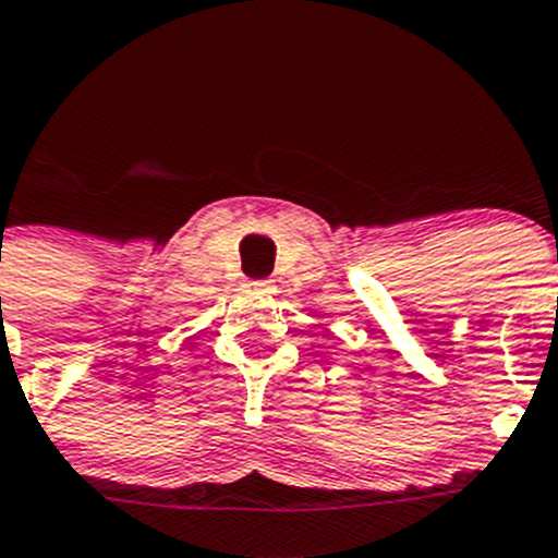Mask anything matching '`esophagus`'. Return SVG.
<instances>
[{
  "label": "esophagus",
  "mask_w": 558,
  "mask_h": 558,
  "mask_svg": "<svg viewBox=\"0 0 558 558\" xmlns=\"http://www.w3.org/2000/svg\"><path fill=\"white\" fill-rule=\"evenodd\" d=\"M247 286L253 291H258V294H269V291H272V283H269V280H255V283H247Z\"/></svg>",
  "instance_id": "obj_1"
}]
</instances>
